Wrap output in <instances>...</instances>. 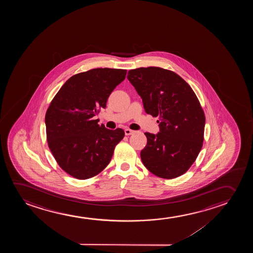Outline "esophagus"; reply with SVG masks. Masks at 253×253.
<instances>
[{"label":"esophagus","mask_w":253,"mask_h":253,"mask_svg":"<svg viewBox=\"0 0 253 253\" xmlns=\"http://www.w3.org/2000/svg\"><path fill=\"white\" fill-rule=\"evenodd\" d=\"M125 133L126 135H132V134L134 133V130H131V129H129V128H125Z\"/></svg>","instance_id":"1"}]
</instances>
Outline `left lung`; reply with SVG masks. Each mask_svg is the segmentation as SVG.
Instances as JSON below:
<instances>
[{"instance_id":"obj_1","label":"left lung","mask_w":253,"mask_h":253,"mask_svg":"<svg viewBox=\"0 0 253 253\" xmlns=\"http://www.w3.org/2000/svg\"><path fill=\"white\" fill-rule=\"evenodd\" d=\"M127 78L142 97L146 113L159 118V133H144L143 165L161 178L180 176L194 163L204 141L206 118L196 95L169 70L141 67L129 70Z\"/></svg>"}]
</instances>
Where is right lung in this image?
Returning <instances> with one entry per match:
<instances>
[{
	"label": "right lung",
	"mask_w": 253,
	"mask_h": 253,
	"mask_svg": "<svg viewBox=\"0 0 253 253\" xmlns=\"http://www.w3.org/2000/svg\"><path fill=\"white\" fill-rule=\"evenodd\" d=\"M127 71L96 68L71 77L53 97L45 113L46 140L59 167L71 176L86 180L107 167L115 147L125 136L93 117L106 107L109 96Z\"/></svg>",
	"instance_id": "obj_1"
}]
</instances>
